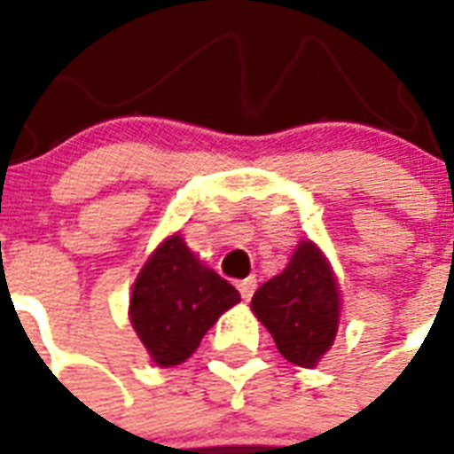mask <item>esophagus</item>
Segmentation results:
<instances>
[{
    "label": "esophagus",
    "mask_w": 454,
    "mask_h": 454,
    "mask_svg": "<svg viewBox=\"0 0 454 454\" xmlns=\"http://www.w3.org/2000/svg\"><path fill=\"white\" fill-rule=\"evenodd\" d=\"M238 290H240V294H242V299H252V294H254V290H256V278L252 276V278H245V280H240V283H238Z\"/></svg>",
    "instance_id": "obj_1"
}]
</instances>
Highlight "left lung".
<instances>
[{
	"mask_svg": "<svg viewBox=\"0 0 454 454\" xmlns=\"http://www.w3.org/2000/svg\"><path fill=\"white\" fill-rule=\"evenodd\" d=\"M339 290L325 254L310 240L299 242L287 269L252 297L254 316L276 339L278 351L294 365L313 367L334 344Z\"/></svg>",
	"mask_w": 454,
	"mask_h": 454,
	"instance_id": "1",
	"label": "left lung"
}]
</instances>
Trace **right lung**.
I'll list each match as a JSON object with an SVG mask.
<instances>
[{"mask_svg": "<svg viewBox=\"0 0 454 454\" xmlns=\"http://www.w3.org/2000/svg\"><path fill=\"white\" fill-rule=\"evenodd\" d=\"M240 301L233 285L207 269L181 235L160 245L138 273L129 317L160 367L191 358L223 310Z\"/></svg>", "mask_w": 454, "mask_h": 454, "instance_id": "add662e5", "label": "right lung"}]
</instances>
